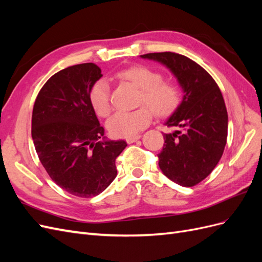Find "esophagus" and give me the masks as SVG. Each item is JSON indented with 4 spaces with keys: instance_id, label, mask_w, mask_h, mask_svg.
<instances>
[{
    "instance_id": "esophagus-1",
    "label": "esophagus",
    "mask_w": 262,
    "mask_h": 262,
    "mask_svg": "<svg viewBox=\"0 0 262 262\" xmlns=\"http://www.w3.org/2000/svg\"><path fill=\"white\" fill-rule=\"evenodd\" d=\"M141 138V136H140V134H138V136H134V137H130V138H126L125 139V141L126 142H128V143L129 144H131V143H133V142H136V141H138L139 139Z\"/></svg>"
}]
</instances>
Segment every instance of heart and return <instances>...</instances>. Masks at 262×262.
Wrapping results in <instances>:
<instances>
[{
    "instance_id": "heart-1",
    "label": "heart",
    "mask_w": 262,
    "mask_h": 262,
    "mask_svg": "<svg viewBox=\"0 0 262 262\" xmlns=\"http://www.w3.org/2000/svg\"><path fill=\"white\" fill-rule=\"evenodd\" d=\"M120 80L130 82L140 89L139 104L145 105L133 112H119L107 122V129L117 138L134 137L143 130L156 116H166L175 110L181 100V89L172 78H163L160 71L144 64L132 66L117 72ZM90 104L99 117L110 113V84L106 78H99L90 89Z\"/></svg>"
}]
</instances>
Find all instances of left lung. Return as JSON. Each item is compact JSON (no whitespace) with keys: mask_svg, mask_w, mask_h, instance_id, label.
Listing matches in <instances>:
<instances>
[{"mask_svg":"<svg viewBox=\"0 0 262 262\" xmlns=\"http://www.w3.org/2000/svg\"><path fill=\"white\" fill-rule=\"evenodd\" d=\"M167 67L184 91L181 104L165 124V143L158 165L166 177L182 187H192L207 178L220 162L227 139L228 118L216 82L196 62L175 52L141 55Z\"/></svg>","mask_w":262,"mask_h":262,"instance_id":"obj_1","label":"left lung"}]
</instances>
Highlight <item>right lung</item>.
I'll use <instances>...</instances> for the list:
<instances>
[{
    "label": "right lung",
    "mask_w": 262,
    "mask_h": 262,
    "mask_svg": "<svg viewBox=\"0 0 262 262\" xmlns=\"http://www.w3.org/2000/svg\"><path fill=\"white\" fill-rule=\"evenodd\" d=\"M102 76L95 63L69 67L52 75L36 98L31 137L50 178L67 192L98 195L117 176L116 160L124 141L104 139L89 93Z\"/></svg>",
    "instance_id": "obj_1"
}]
</instances>
